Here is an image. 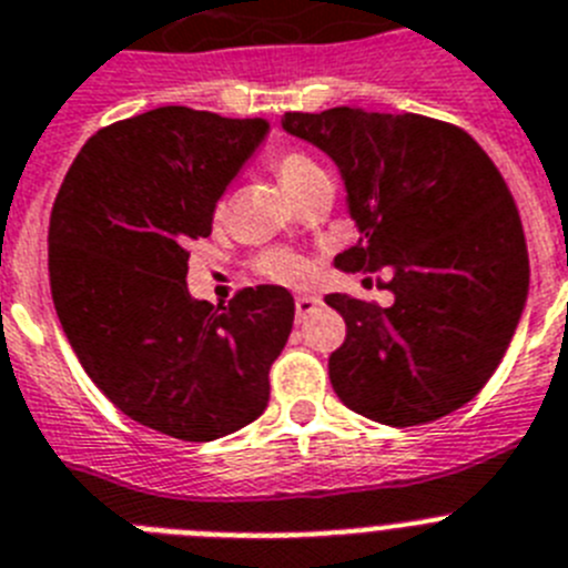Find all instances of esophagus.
<instances>
[{
  "label": "esophagus",
  "instance_id": "obj_1",
  "mask_svg": "<svg viewBox=\"0 0 568 568\" xmlns=\"http://www.w3.org/2000/svg\"><path fill=\"white\" fill-rule=\"evenodd\" d=\"M320 308H323V297H317V294H300V297L294 300L297 323H305V320L312 317L314 312H320Z\"/></svg>",
  "mask_w": 568,
  "mask_h": 568
}]
</instances>
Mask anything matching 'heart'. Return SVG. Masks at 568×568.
<instances>
[{"label": "heart", "mask_w": 568, "mask_h": 568, "mask_svg": "<svg viewBox=\"0 0 568 568\" xmlns=\"http://www.w3.org/2000/svg\"><path fill=\"white\" fill-rule=\"evenodd\" d=\"M274 174L283 182V189L294 196L303 185H308L314 176L323 174V171H320L317 162L308 160L305 154L288 151V154H280L277 160H274ZM256 265H260V271H263L265 277L277 280V283H300V280H305V274H308V265H305L303 256L291 254V251L285 248L265 251Z\"/></svg>", "instance_id": "1"}]
</instances>
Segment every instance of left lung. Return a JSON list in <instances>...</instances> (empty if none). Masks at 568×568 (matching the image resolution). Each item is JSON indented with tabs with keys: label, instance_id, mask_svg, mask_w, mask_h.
Masks as SVG:
<instances>
[{
	"label": "left lung",
	"instance_id": "8db88e82",
	"mask_svg": "<svg viewBox=\"0 0 568 568\" xmlns=\"http://www.w3.org/2000/svg\"><path fill=\"white\" fill-rule=\"evenodd\" d=\"M291 136L339 168L359 240L339 271H392L388 308L348 294L328 377L352 412L420 426L480 392L520 323L529 254L506 182L466 131L420 113H285Z\"/></svg>",
	"mask_w": 568,
	"mask_h": 568
}]
</instances>
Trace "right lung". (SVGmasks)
<instances>
[{
  "instance_id": "right-lung-1",
  "label": "right lung",
  "mask_w": 568,
  "mask_h": 568,
  "mask_svg": "<svg viewBox=\"0 0 568 568\" xmlns=\"http://www.w3.org/2000/svg\"><path fill=\"white\" fill-rule=\"evenodd\" d=\"M268 122L165 105L82 145L48 229L57 317L88 377L131 420L209 443L268 406L271 363L294 325L283 285L214 308L189 294V243Z\"/></svg>"
}]
</instances>
